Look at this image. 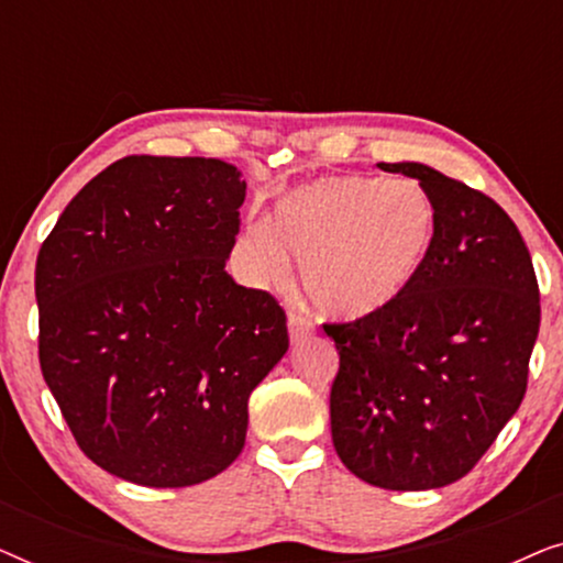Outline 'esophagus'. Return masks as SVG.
<instances>
[{
    "mask_svg": "<svg viewBox=\"0 0 563 563\" xmlns=\"http://www.w3.org/2000/svg\"><path fill=\"white\" fill-rule=\"evenodd\" d=\"M312 330H314L312 320H307L305 314H299V312H289V335H291V341H295V343L305 341L307 335H312Z\"/></svg>",
    "mask_w": 563,
    "mask_h": 563,
    "instance_id": "1",
    "label": "esophagus"
}]
</instances>
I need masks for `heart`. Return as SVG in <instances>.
Listing matches in <instances>:
<instances>
[{"label": "heart", "instance_id": "obj_1", "mask_svg": "<svg viewBox=\"0 0 563 563\" xmlns=\"http://www.w3.org/2000/svg\"><path fill=\"white\" fill-rule=\"evenodd\" d=\"M441 212L412 179L325 176L276 205L268 222L241 238L245 264L261 282L282 284L289 256L302 264L307 297L328 318L358 322L402 302L433 258Z\"/></svg>", "mask_w": 563, "mask_h": 563}]
</instances>
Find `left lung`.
Listing matches in <instances>:
<instances>
[{
	"label": "left lung",
	"instance_id": "left-lung-1",
	"mask_svg": "<svg viewBox=\"0 0 563 563\" xmlns=\"http://www.w3.org/2000/svg\"><path fill=\"white\" fill-rule=\"evenodd\" d=\"M418 179L441 212L420 282L379 318L322 322L335 341L330 430L349 472L418 492L461 479L518 412L541 328L533 261L503 207L422 164H379Z\"/></svg>",
	"mask_w": 563,
	"mask_h": 563
}]
</instances>
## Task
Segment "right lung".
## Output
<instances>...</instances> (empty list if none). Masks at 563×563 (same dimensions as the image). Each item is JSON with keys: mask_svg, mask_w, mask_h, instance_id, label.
Listing matches in <instances>:
<instances>
[{"mask_svg": "<svg viewBox=\"0 0 563 563\" xmlns=\"http://www.w3.org/2000/svg\"><path fill=\"white\" fill-rule=\"evenodd\" d=\"M245 181L220 158L125 156L76 195L35 264L37 358L84 456L191 487L243 451L287 312L225 272Z\"/></svg>", "mask_w": 563, "mask_h": 563, "instance_id": "right-lung-1", "label": "right lung"}]
</instances>
